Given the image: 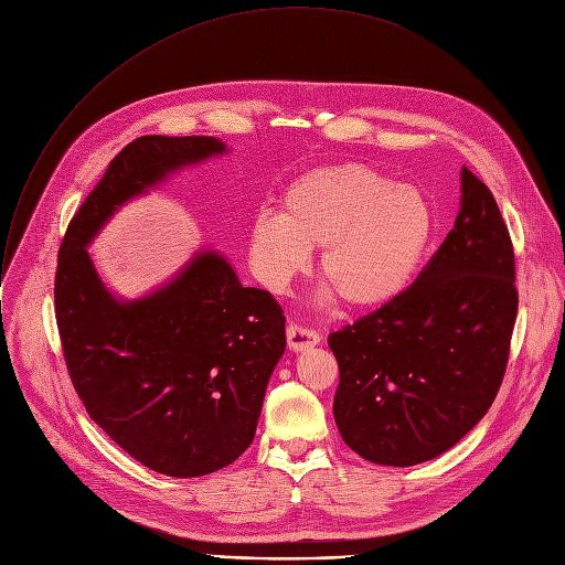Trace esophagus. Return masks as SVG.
I'll return each instance as SVG.
<instances>
[{"instance_id": "esophagus-1", "label": "esophagus", "mask_w": 565, "mask_h": 565, "mask_svg": "<svg viewBox=\"0 0 565 565\" xmlns=\"http://www.w3.org/2000/svg\"><path fill=\"white\" fill-rule=\"evenodd\" d=\"M317 344H319V333L317 331L303 329L299 324H290L288 327V347H290V351L301 353V351H308V349H312Z\"/></svg>"}]
</instances>
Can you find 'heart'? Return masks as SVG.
I'll use <instances>...</instances> for the list:
<instances>
[{
    "label": "heart",
    "mask_w": 565,
    "mask_h": 565,
    "mask_svg": "<svg viewBox=\"0 0 565 565\" xmlns=\"http://www.w3.org/2000/svg\"><path fill=\"white\" fill-rule=\"evenodd\" d=\"M434 232L436 210L420 188L347 163L295 179L281 214L253 218L248 253L257 279L279 292L306 270L308 250L321 248V281L347 308L375 310L416 281Z\"/></svg>",
    "instance_id": "b5f03b06"
}]
</instances>
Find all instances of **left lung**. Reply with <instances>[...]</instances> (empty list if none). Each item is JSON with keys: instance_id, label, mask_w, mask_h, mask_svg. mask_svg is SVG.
<instances>
[{"instance_id": "8db88e82", "label": "left lung", "mask_w": 565, "mask_h": 565, "mask_svg": "<svg viewBox=\"0 0 565 565\" xmlns=\"http://www.w3.org/2000/svg\"><path fill=\"white\" fill-rule=\"evenodd\" d=\"M519 308L501 210L467 168L438 253L391 303L329 335L342 440L375 465L412 467L451 449L503 382Z\"/></svg>"}]
</instances>
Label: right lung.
Here are the masks:
<instances>
[{"label": "right lung", "instance_id": "add662e5", "mask_svg": "<svg viewBox=\"0 0 565 565\" xmlns=\"http://www.w3.org/2000/svg\"><path fill=\"white\" fill-rule=\"evenodd\" d=\"M221 153L212 136L136 138L73 216L57 257L55 317L79 399L131 458L174 478L223 469L250 447L286 317L270 292L241 286L218 250H196L166 284L122 299L87 248L125 203Z\"/></svg>", "mask_w": 565, "mask_h": 565}]
</instances>
